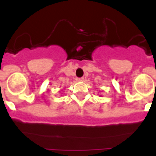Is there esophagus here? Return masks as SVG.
Returning <instances> with one entry per match:
<instances>
[{"label":"esophagus","mask_w":156,"mask_h":156,"mask_svg":"<svg viewBox=\"0 0 156 156\" xmlns=\"http://www.w3.org/2000/svg\"><path fill=\"white\" fill-rule=\"evenodd\" d=\"M83 79H84L83 78H77V79H76V80H77V81H83Z\"/></svg>","instance_id":"esophagus-1"}]
</instances>
